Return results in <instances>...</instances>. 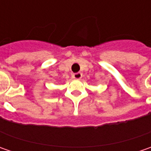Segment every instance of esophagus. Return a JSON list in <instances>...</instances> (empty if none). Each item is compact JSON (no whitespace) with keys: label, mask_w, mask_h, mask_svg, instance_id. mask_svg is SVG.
Wrapping results in <instances>:
<instances>
[{"label":"esophagus","mask_w":151,"mask_h":151,"mask_svg":"<svg viewBox=\"0 0 151 151\" xmlns=\"http://www.w3.org/2000/svg\"><path fill=\"white\" fill-rule=\"evenodd\" d=\"M81 77H82V74L81 72L75 73V74H73L72 75V78L76 79V80H80Z\"/></svg>","instance_id":"34e87169"}]
</instances>
